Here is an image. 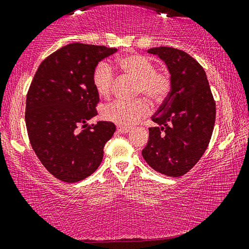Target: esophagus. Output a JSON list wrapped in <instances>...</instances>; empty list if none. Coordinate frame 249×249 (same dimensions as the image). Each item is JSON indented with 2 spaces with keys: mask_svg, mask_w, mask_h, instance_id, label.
<instances>
[{
  "mask_svg": "<svg viewBox=\"0 0 249 249\" xmlns=\"http://www.w3.org/2000/svg\"><path fill=\"white\" fill-rule=\"evenodd\" d=\"M117 132L122 133V134H126L129 132V128L125 127V126H117Z\"/></svg>",
  "mask_w": 249,
  "mask_h": 249,
  "instance_id": "obj_1",
  "label": "esophagus"
}]
</instances>
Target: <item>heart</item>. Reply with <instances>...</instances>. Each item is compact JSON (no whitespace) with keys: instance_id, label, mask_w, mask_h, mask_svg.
Listing matches in <instances>:
<instances>
[{"instance_id":"obj_1","label":"heart","mask_w":249,"mask_h":249,"mask_svg":"<svg viewBox=\"0 0 249 249\" xmlns=\"http://www.w3.org/2000/svg\"><path fill=\"white\" fill-rule=\"evenodd\" d=\"M118 66L128 76L136 78L135 95H146L154 102L164 101L171 90L172 82L166 71L156 70L154 62L147 56L133 53L121 56ZM115 75L107 62H98L93 70L92 82L98 95L108 98L112 94ZM151 112V105L145 98L132 102L116 101L103 108V117L113 123L132 126L139 123Z\"/></svg>"}]
</instances>
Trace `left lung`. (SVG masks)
Returning <instances> with one entry per match:
<instances>
[{
    "mask_svg": "<svg viewBox=\"0 0 249 249\" xmlns=\"http://www.w3.org/2000/svg\"><path fill=\"white\" fill-rule=\"evenodd\" d=\"M171 73V90L152 121L147 145L142 151L149 166L160 174L179 177L192 169L210 144L216 105L203 66L184 51L149 49Z\"/></svg>",
    "mask_w": 249,
    "mask_h": 249,
    "instance_id": "left-lung-1",
    "label": "left lung"
}]
</instances>
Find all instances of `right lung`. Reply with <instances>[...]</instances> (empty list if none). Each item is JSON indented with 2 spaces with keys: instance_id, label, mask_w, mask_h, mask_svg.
<instances>
[{
  "instance_id": "1",
  "label": "right lung",
  "mask_w": 249,
  "mask_h": 249,
  "mask_svg": "<svg viewBox=\"0 0 249 249\" xmlns=\"http://www.w3.org/2000/svg\"><path fill=\"white\" fill-rule=\"evenodd\" d=\"M115 52L113 47L71 43L49 55L31 82L25 108L27 135L43 166L62 181L75 183L92 175L115 132L112 122L86 124L97 115L100 102L93 70Z\"/></svg>"
}]
</instances>
